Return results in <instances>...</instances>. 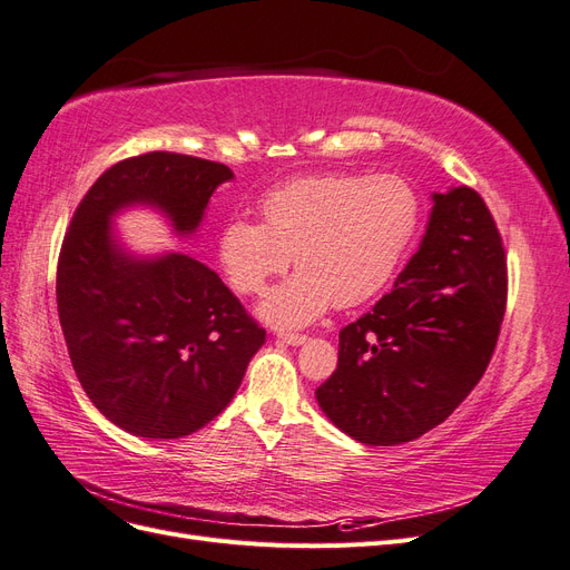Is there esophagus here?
<instances>
[{
    "label": "esophagus",
    "mask_w": 570,
    "mask_h": 570,
    "mask_svg": "<svg viewBox=\"0 0 570 570\" xmlns=\"http://www.w3.org/2000/svg\"><path fill=\"white\" fill-rule=\"evenodd\" d=\"M285 344H292V347H299V344H304L308 337L302 335V333H281L278 335Z\"/></svg>",
    "instance_id": "34e87169"
}]
</instances>
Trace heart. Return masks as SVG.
Masks as SVG:
<instances>
[{"mask_svg": "<svg viewBox=\"0 0 570 570\" xmlns=\"http://www.w3.org/2000/svg\"><path fill=\"white\" fill-rule=\"evenodd\" d=\"M262 214L264 223L235 216L223 226L220 266L235 289L258 295L295 256L299 271L258 306L292 327L377 295L419 233L421 199L394 174H325L271 189Z\"/></svg>", "mask_w": 570, "mask_h": 570, "instance_id": "b5f03b06", "label": "heart"}]
</instances>
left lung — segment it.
I'll return each instance as SVG.
<instances>
[{
    "mask_svg": "<svg viewBox=\"0 0 570 570\" xmlns=\"http://www.w3.org/2000/svg\"><path fill=\"white\" fill-rule=\"evenodd\" d=\"M507 308L502 235L471 187L433 195L419 252L373 312L340 331L323 413L368 446L421 438L471 394Z\"/></svg>",
    "mask_w": 570,
    "mask_h": 570,
    "instance_id": "8db88e82",
    "label": "left lung"
}]
</instances>
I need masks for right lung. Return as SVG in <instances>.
I'll use <instances>...</instances> for the list:
<instances>
[{
    "instance_id": "add662e5",
    "label": "right lung",
    "mask_w": 570,
    "mask_h": 570,
    "mask_svg": "<svg viewBox=\"0 0 570 570\" xmlns=\"http://www.w3.org/2000/svg\"><path fill=\"white\" fill-rule=\"evenodd\" d=\"M233 170L176 151L114 164L82 197L57 266V306L78 381L126 433L178 440L230 404L266 331L197 258L135 256L111 218L128 206L161 212L193 235Z\"/></svg>"
}]
</instances>
